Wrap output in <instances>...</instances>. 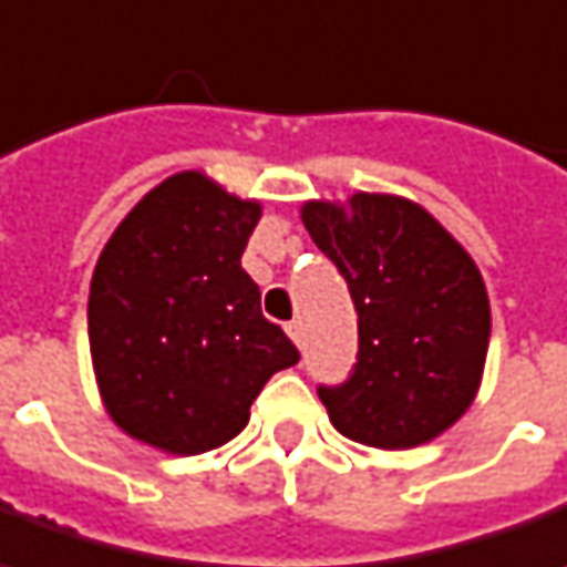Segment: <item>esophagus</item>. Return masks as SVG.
<instances>
[{
	"instance_id": "obj_1",
	"label": "esophagus",
	"mask_w": 567,
	"mask_h": 567,
	"mask_svg": "<svg viewBox=\"0 0 567 567\" xmlns=\"http://www.w3.org/2000/svg\"><path fill=\"white\" fill-rule=\"evenodd\" d=\"M285 332H288V338H291L295 344H300V341H303V326H300V319H291V322L285 326Z\"/></svg>"
}]
</instances>
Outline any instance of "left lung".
I'll use <instances>...</instances> for the list:
<instances>
[{
	"label": "left lung",
	"instance_id": "1",
	"mask_svg": "<svg viewBox=\"0 0 567 567\" xmlns=\"http://www.w3.org/2000/svg\"><path fill=\"white\" fill-rule=\"evenodd\" d=\"M316 248L348 282L357 310V363L319 384L332 425L379 450L437 437L475 400L491 303L475 260L429 210L394 195H353L350 210L303 204Z\"/></svg>",
	"mask_w": 567,
	"mask_h": 567
}]
</instances>
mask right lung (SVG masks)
I'll list each match as a JSON object with an SVG mask.
<instances>
[{
	"label": "right lung",
	"instance_id": "add662e5",
	"mask_svg": "<svg viewBox=\"0 0 567 567\" xmlns=\"http://www.w3.org/2000/svg\"><path fill=\"white\" fill-rule=\"evenodd\" d=\"M257 219V202L176 173L107 238L90 285V350L130 437L179 456L223 446L264 384L300 360L241 269Z\"/></svg>",
	"mask_w": 567,
	"mask_h": 567
}]
</instances>
